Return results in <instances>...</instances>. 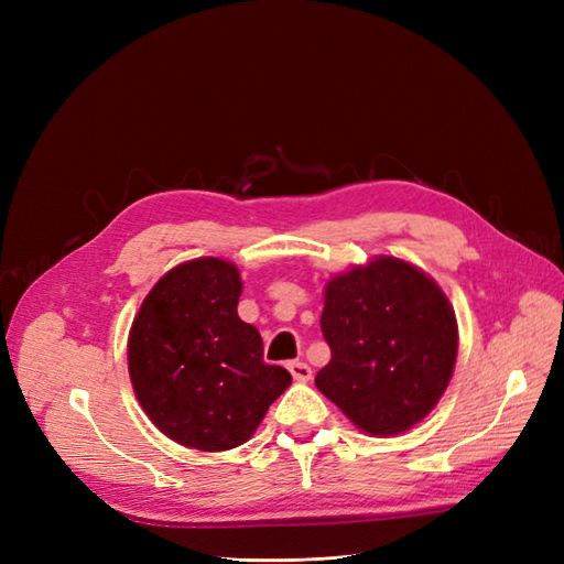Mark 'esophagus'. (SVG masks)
Returning a JSON list of instances; mask_svg holds the SVG:
<instances>
[{
    "mask_svg": "<svg viewBox=\"0 0 564 564\" xmlns=\"http://www.w3.org/2000/svg\"><path fill=\"white\" fill-rule=\"evenodd\" d=\"M289 370H291L293 380H297V382H307L310 378H313V370H310V366L303 361H291Z\"/></svg>",
    "mask_w": 564,
    "mask_h": 564,
    "instance_id": "obj_1",
    "label": "esophagus"
}]
</instances>
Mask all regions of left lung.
<instances>
[{
	"mask_svg": "<svg viewBox=\"0 0 564 564\" xmlns=\"http://www.w3.org/2000/svg\"><path fill=\"white\" fill-rule=\"evenodd\" d=\"M319 325L332 358L315 386L366 434H404L446 392L458 322L414 263L380 254L332 275Z\"/></svg>",
	"mask_w": 564,
	"mask_h": 564,
	"instance_id": "1",
	"label": "left lung"
}]
</instances>
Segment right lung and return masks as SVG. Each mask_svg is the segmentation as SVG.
Instances as JSON below:
<instances>
[{
  "mask_svg": "<svg viewBox=\"0 0 564 564\" xmlns=\"http://www.w3.org/2000/svg\"><path fill=\"white\" fill-rule=\"evenodd\" d=\"M232 261L178 263L152 285L128 334L135 398L164 436L196 451H230L254 434L291 373L263 364L257 327L237 315Z\"/></svg>",
  "mask_w": 564,
  "mask_h": 564,
  "instance_id": "right-lung-1",
  "label": "right lung"
}]
</instances>
